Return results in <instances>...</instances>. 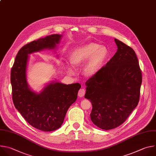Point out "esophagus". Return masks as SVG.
Instances as JSON below:
<instances>
[{
	"label": "esophagus",
	"instance_id": "esophagus-1",
	"mask_svg": "<svg viewBox=\"0 0 156 156\" xmlns=\"http://www.w3.org/2000/svg\"><path fill=\"white\" fill-rule=\"evenodd\" d=\"M85 94V90L84 88H80L78 92V96L79 97H83Z\"/></svg>",
	"mask_w": 156,
	"mask_h": 156
}]
</instances>
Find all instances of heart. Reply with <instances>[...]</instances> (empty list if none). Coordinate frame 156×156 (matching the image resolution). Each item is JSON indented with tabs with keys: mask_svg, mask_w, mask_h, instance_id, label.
<instances>
[{
	"mask_svg": "<svg viewBox=\"0 0 156 156\" xmlns=\"http://www.w3.org/2000/svg\"><path fill=\"white\" fill-rule=\"evenodd\" d=\"M109 55L108 48L95 42H88L73 48L69 53L68 59L71 65L77 68L83 65V73L88 77L96 75L105 65ZM68 72L74 74L69 66L64 65Z\"/></svg>",
	"mask_w": 156,
	"mask_h": 156,
	"instance_id": "obj_1",
	"label": "heart"
}]
</instances>
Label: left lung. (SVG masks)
<instances>
[{
  "instance_id": "obj_1",
  "label": "left lung",
  "mask_w": 156,
  "mask_h": 156,
  "mask_svg": "<svg viewBox=\"0 0 156 156\" xmlns=\"http://www.w3.org/2000/svg\"><path fill=\"white\" fill-rule=\"evenodd\" d=\"M114 41L117 52L85 82V98L92 105L91 120L106 130L120 126L137 106L142 83L135 51L118 39Z\"/></svg>"
}]
</instances>
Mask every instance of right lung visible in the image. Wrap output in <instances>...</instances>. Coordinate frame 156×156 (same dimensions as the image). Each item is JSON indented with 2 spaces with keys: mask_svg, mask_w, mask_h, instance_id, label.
I'll use <instances>...</instances> for the list:
<instances>
[{
  "mask_svg": "<svg viewBox=\"0 0 156 156\" xmlns=\"http://www.w3.org/2000/svg\"><path fill=\"white\" fill-rule=\"evenodd\" d=\"M61 37L62 35L53 34L25 45L18 52L11 70L12 99L16 109L30 126L44 132H51L61 126L68 109L77 100L81 85L53 80L39 93L33 91L27 81L29 55L56 49Z\"/></svg>",
  "mask_w": 156,
  "mask_h": 156,
  "instance_id": "1",
  "label": "right lung"
}]
</instances>
